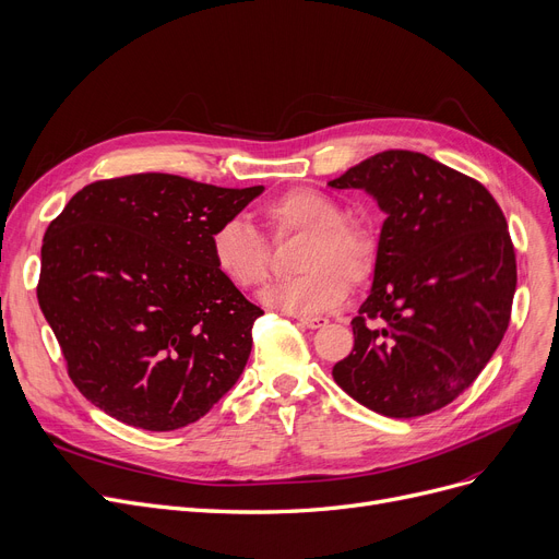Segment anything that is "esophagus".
<instances>
[{"label": "esophagus", "instance_id": "1", "mask_svg": "<svg viewBox=\"0 0 559 559\" xmlns=\"http://www.w3.org/2000/svg\"><path fill=\"white\" fill-rule=\"evenodd\" d=\"M300 325H305L307 330H318V328H325L330 321L325 316H307V318H298Z\"/></svg>", "mask_w": 559, "mask_h": 559}]
</instances>
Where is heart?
Here are the masks:
<instances>
[{"instance_id":"b5f03b06","label":"heart","mask_w":559,"mask_h":559,"mask_svg":"<svg viewBox=\"0 0 559 559\" xmlns=\"http://www.w3.org/2000/svg\"><path fill=\"white\" fill-rule=\"evenodd\" d=\"M261 216L273 236L305 234L296 280L275 282L261 302L288 316H318L348 296V282L359 284L373 273L378 243L373 234L343 218L341 204L323 191L294 189L263 206ZM211 261L236 288L252 290L269 277L271 250L263 236L246 221L229 218L211 234Z\"/></svg>"}]
</instances>
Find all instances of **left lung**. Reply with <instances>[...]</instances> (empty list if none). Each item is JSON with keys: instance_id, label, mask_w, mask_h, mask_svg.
I'll return each mask as SVG.
<instances>
[{"instance_id": "obj_1", "label": "left lung", "mask_w": 559, "mask_h": 559, "mask_svg": "<svg viewBox=\"0 0 559 559\" xmlns=\"http://www.w3.org/2000/svg\"><path fill=\"white\" fill-rule=\"evenodd\" d=\"M386 214L355 348L334 382L389 418L432 414L466 391L510 325L516 257L493 195L435 158L386 150L330 181Z\"/></svg>"}]
</instances>
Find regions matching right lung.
Masks as SVG:
<instances>
[{"mask_svg":"<svg viewBox=\"0 0 559 559\" xmlns=\"http://www.w3.org/2000/svg\"><path fill=\"white\" fill-rule=\"evenodd\" d=\"M261 193L127 175L84 186L49 223L38 305L95 407L170 432L241 378L263 311L216 271L211 234Z\"/></svg>","mask_w":559,"mask_h":559,"instance_id":"1","label":"right lung"}]
</instances>
